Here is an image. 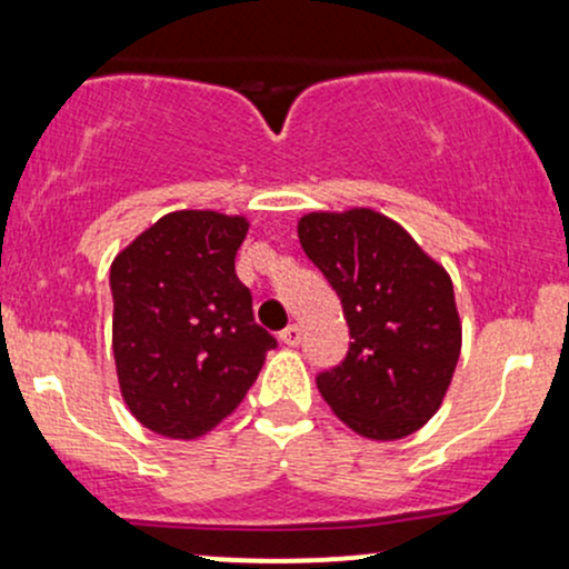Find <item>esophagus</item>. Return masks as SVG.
<instances>
[{"mask_svg":"<svg viewBox=\"0 0 569 569\" xmlns=\"http://www.w3.org/2000/svg\"><path fill=\"white\" fill-rule=\"evenodd\" d=\"M280 342H283V345H289V348H297V345L302 342V329H299L297 323L286 326V329L280 331Z\"/></svg>","mask_w":569,"mask_h":569,"instance_id":"esophagus-1","label":"esophagus"}]
</instances>
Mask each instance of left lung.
<instances>
[{"instance_id":"1","label":"left lung","mask_w":569,"mask_h":569,"mask_svg":"<svg viewBox=\"0 0 569 569\" xmlns=\"http://www.w3.org/2000/svg\"><path fill=\"white\" fill-rule=\"evenodd\" d=\"M297 232L352 339L345 361L316 377L323 401L367 439L411 436L441 407L460 358L452 278L371 208L307 213Z\"/></svg>"}]
</instances>
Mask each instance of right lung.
<instances>
[{
  "mask_svg": "<svg viewBox=\"0 0 569 569\" xmlns=\"http://www.w3.org/2000/svg\"><path fill=\"white\" fill-rule=\"evenodd\" d=\"M248 221L176 211L117 253L114 363L143 428L198 439L238 409L276 337L253 323L251 291L234 276Z\"/></svg>",
  "mask_w": 569,
  "mask_h": 569,
  "instance_id": "right-lung-1",
  "label": "right lung"
}]
</instances>
